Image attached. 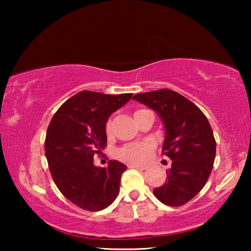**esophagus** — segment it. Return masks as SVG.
Listing matches in <instances>:
<instances>
[{"mask_svg":"<svg viewBox=\"0 0 251 251\" xmlns=\"http://www.w3.org/2000/svg\"><path fill=\"white\" fill-rule=\"evenodd\" d=\"M128 167L129 168H138V169H143V171H145L148 167L145 166V165H138V164H128Z\"/></svg>","mask_w":251,"mask_h":251,"instance_id":"34e87169","label":"esophagus"}]
</instances>
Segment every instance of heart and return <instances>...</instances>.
<instances>
[{
    "instance_id": "heart-1",
    "label": "heart",
    "mask_w": 251,
    "mask_h": 251,
    "mask_svg": "<svg viewBox=\"0 0 251 251\" xmlns=\"http://www.w3.org/2000/svg\"><path fill=\"white\" fill-rule=\"evenodd\" d=\"M144 109L136 110L134 115H136L138 112ZM110 124L107 123L106 125V129H109ZM152 150H154V145L151 142H139V143H131L127 144L124 147H122L117 152L118 158L126 163H143L148 159L151 156Z\"/></svg>"
}]
</instances>
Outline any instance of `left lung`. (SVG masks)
Returning <instances> with one entry per match:
<instances>
[{
    "instance_id": "obj_1",
    "label": "left lung",
    "mask_w": 251,
    "mask_h": 251,
    "mask_svg": "<svg viewBox=\"0 0 251 251\" xmlns=\"http://www.w3.org/2000/svg\"><path fill=\"white\" fill-rule=\"evenodd\" d=\"M133 99L158 114L165 126L163 154L173 160L167 180L152 193L167 206H181L201 192L216 157L211 126L199 107L177 92L157 90Z\"/></svg>"
}]
</instances>
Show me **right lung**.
I'll return each instance as SVG.
<instances>
[{"label":"right lung","mask_w":251,"mask_h":251,"mask_svg":"<svg viewBox=\"0 0 251 251\" xmlns=\"http://www.w3.org/2000/svg\"><path fill=\"white\" fill-rule=\"evenodd\" d=\"M133 94L107 95L82 91L67 100L50 121L45 156L50 175L63 196L82 209L99 211L115 201L127 167L109 160L96 167L93 160L107 144L106 122Z\"/></svg>","instance_id":"add662e5"}]
</instances>
